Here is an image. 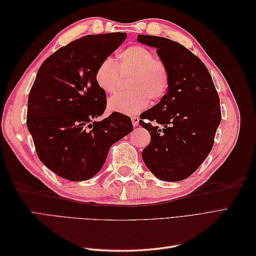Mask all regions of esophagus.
<instances>
[{"mask_svg": "<svg viewBox=\"0 0 256 256\" xmlns=\"http://www.w3.org/2000/svg\"><path fill=\"white\" fill-rule=\"evenodd\" d=\"M138 120H140V118H138V116H132V118H131V122H132V125H134V127L138 126Z\"/></svg>", "mask_w": 256, "mask_h": 256, "instance_id": "1", "label": "esophagus"}]
</instances>
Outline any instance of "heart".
<instances>
[{"mask_svg":"<svg viewBox=\"0 0 256 256\" xmlns=\"http://www.w3.org/2000/svg\"><path fill=\"white\" fill-rule=\"evenodd\" d=\"M120 76H130L129 92H118L108 102L112 112L132 115L141 112L166 94L170 85L168 68L162 60L143 46L134 44L118 56V64L110 58L102 60L96 69L95 82L106 94H112L118 88Z\"/></svg>","mask_w":256,"mask_h":256,"instance_id":"heart-1","label":"heart"}]
</instances>
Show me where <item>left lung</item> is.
Wrapping results in <instances>:
<instances>
[{
	"label": "left lung",
	"instance_id": "8db88e82",
	"mask_svg": "<svg viewBox=\"0 0 256 256\" xmlns=\"http://www.w3.org/2000/svg\"><path fill=\"white\" fill-rule=\"evenodd\" d=\"M136 40L157 49L170 76L164 97L140 115L138 124L150 134L142 159L159 180L180 182L194 173L212 148L220 99L203 62L182 44L150 35H138Z\"/></svg>",
	"mask_w": 256,
	"mask_h": 256
}]
</instances>
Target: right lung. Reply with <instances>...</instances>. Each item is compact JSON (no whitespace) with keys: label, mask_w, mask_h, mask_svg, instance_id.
<instances>
[{"label":"right lung","mask_w":256,"mask_h":256,"mask_svg":"<svg viewBox=\"0 0 256 256\" xmlns=\"http://www.w3.org/2000/svg\"><path fill=\"white\" fill-rule=\"evenodd\" d=\"M126 33L86 35L46 58L28 100L26 125L38 158L56 175L88 180L104 166L110 147L132 131L129 116L106 110L96 69L126 40Z\"/></svg>","instance_id":"1"}]
</instances>
